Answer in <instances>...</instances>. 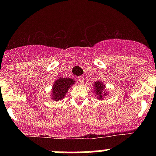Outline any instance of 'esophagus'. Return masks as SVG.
<instances>
[{
	"mask_svg": "<svg viewBox=\"0 0 156 156\" xmlns=\"http://www.w3.org/2000/svg\"><path fill=\"white\" fill-rule=\"evenodd\" d=\"M78 80H79V82L80 83H83L84 82V78H83V76H80L78 77Z\"/></svg>",
	"mask_w": 156,
	"mask_h": 156,
	"instance_id": "obj_1",
	"label": "esophagus"
}]
</instances>
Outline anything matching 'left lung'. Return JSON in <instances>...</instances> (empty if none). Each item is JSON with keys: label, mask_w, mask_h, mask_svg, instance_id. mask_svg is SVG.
Instances as JSON below:
<instances>
[{"label": "left lung", "mask_w": 156, "mask_h": 156, "mask_svg": "<svg viewBox=\"0 0 156 156\" xmlns=\"http://www.w3.org/2000/svg\"><path fill=\"white\" fill-rule=\"evenodd\" d=\"M94 89H95V94L98 95V98L100 99L103 98V96H106L107 94L104 93L103 95V90L105 89V85L102 84V83L97 81V82L94 83Z\"/></svg>", "instance_id": "8db88e82"}]
</instances>
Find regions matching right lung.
<instances>
[{
	"label": "right lung",
	"mask_w": 156,
	"mask_h": 156,
	"mask_svg": "<svg viewBox=\"0 0 156 156\" xmlns=\"http://www.w3.org/2000/svg\"><path fill=\"white\" fill-rule=\"evenodd\" d=\"M75 80L68 78H59L55 81L53 85L52 90V98L55 101L62 100L65 97L66 92L68 91L69 88L74 83Z\"/></svg>",
	"instance_id": "right-lung-1"
}]
</instances>
